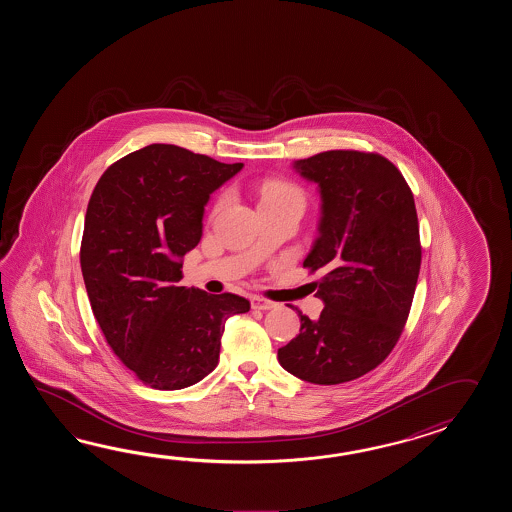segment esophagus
<instances>
[{
    "instance_id": "1",
    "label": "esophagus",
    "mask_w": 512,
    "mask_h": 512,
    "mask_svg": "<svg viewBox=\"0 0 512 512\" xmlns=\"http://www.w3.org/2000/svg\"><path fill=\"white\" fill-rule=\"evenodd\" d=\"M252 307L254 309H260V311H269V309H274L276 304L271 302V300H265V298H260V296H254L251 300Z\"/></svg>"
}]
</instances>
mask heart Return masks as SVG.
<instances>
[{
	"label": "heart",
	"instance_id": "b5f03b06",
	"mask_svg": "<svg viewBox=\"0 0 512 512\" xmlns=\"http://www.w3.org/2000/svg\"><path fill=\"white\" fill-rule=\"evenodd\" d=\"M225 197H219L218 203L214 205V212L223 207ZM271 203H294L304 208L305 197L300 186L293 185L282 179H263L260 183V205H271Z\"/></svg>",
	"mask_w": 512,
	"mask_h": 512
}]
</instances>
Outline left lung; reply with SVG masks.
I'll return each instance as SVG.
<instances>
[{
    "label": "left lung",
    "instance_id": "8db88e82",
    "mask_svg": "<svg viewBox=\"0 0 512 512\" xmlns=\"http://www.w3.org/2000/svg\"><path fill=\"white\" fill-rule=\"evenodd\" d=\"M322 197L318 238L304 260L320 272L318 320L278 349L283 370L313 384H342L375 370L403 333L421 269L414 194L379 153L331 150L296 161Z\"/></svg>",
    "mask_w": 512,
    "mask_h": 512
}]
</instances>
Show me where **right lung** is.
Here are the masks:
<instances>
[{
    "mask_svg": "<svg viewBox=\"0 0 512 512\" xmlns=\"http://www.w3.org/2000/svg\"><path fill=\"white\" fill-rule=\"evenodd\" d=\"M243 163L150 144L111 164L87 203L80 267L109 348L139 381L183 390L218 366L225 320L247 313L238 294L179 285L203 212Z\"/></svg>",
    "mask_w": 512,
    "mask_h": 512,
    "instance_id": "add662e5",
    "label": "right lung"
}]
</instances>
